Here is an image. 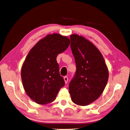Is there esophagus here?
Instances as JSON below:
<instances>
[{
  "label": "esophagus",
  "instance_id": "esophagus-1",
  "mask_svg": "<svg viewBox=\"0 0 130 130\" xmlns=\"http://www.w3.org/2000/svg\"><path fill=\"white\" fill-rule=\"evenodd\" d=\"M63 79H64L65 84H67L68 81V77L67 76H64L63 77Z\"/></svg>",
  "mask_w": 130,
  "mask_h": 130
}]
</instances>
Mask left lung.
Here are the masks:
<instances>
[{"mask_svg": "<svg viewBox=\"0 0 130 130\" xmlns=\"http://www.w3.org/2000/svg\"><path fill=\"white\" fill-rule=\"evenodd\" d=\"M70 40L76 70L69 92L74 103L87 106L102 94L108 81V69L102 54L90 41L77 34L71 35Z\"/></svg>", "mask_w": 130, "mask_h": 130, "instance_id": "1", "label": "left lung"}]
</instances>
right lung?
I'll list each match as a JSON object with an SVG mask.
<instances>
[{
    "mask_svg": "<svg viewBox=\"0 0 130 130\" xmlns=\"http://www.w3.org/2000/svg\"><path fill=\"white\" fill-rule=\"evenodd\" d=\"M69 44L67 37L48 34L31 48L26 57L21 71L23 85L27 94L37 104L53 102L65 85L57 57Z\"/></svg>",
    "mask_w": 130,
    "mask_h": 130,
    "instance_id": "obj_1",
    "label": "right lung"
}]
</instances>
